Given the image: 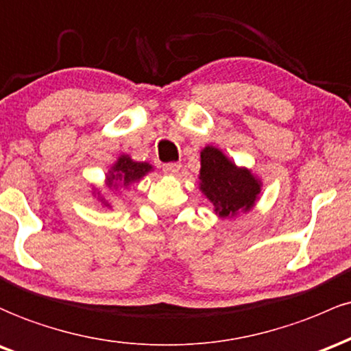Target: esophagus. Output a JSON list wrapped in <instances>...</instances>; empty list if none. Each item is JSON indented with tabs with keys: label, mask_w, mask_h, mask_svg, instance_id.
Listing matches in <instances>:
<instances>
[{
	"label": "esophagus",
	"mask_w": 351,
	"mask_h": 351,
	"mask_svg": "<svg viewBox=\"0 0 351 351\" xmlns=\"http://www.w3.org/2000/svg\"><path fill=\"white\" fill-rule=\"evenodd\" d=\"M162 171L165 174L169 176H177L180 171V164L179 162H169V164H164L162 165Z\"/></svg>",
	"instance_id": "esophagus-1"
}]
</instances>
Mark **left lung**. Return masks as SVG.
Returning a JSON list of instances; mask_svg holds the SVG:
<instances>
[{
    "instance_id": "1",
    "label": "left lung",
    "mask_w": 351,
    "mask_h": 351,
    "mask_svg": "<svg viewBox=\"0 0 351 351\" xmlns=\"http://www.w3.org/2000/svg\"><path fill=\"white\" fill-rule=\"evenodd\" d=\"M200 191L214 204L220 217H234L254 207L261 194V180L247 169H239L222 151L207 145L200 152Z\"/></svg>"
}]
</instances>
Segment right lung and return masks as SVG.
<instances>
[{
    "label": "right lung",
    "mask_w": 351,
    "mask_h": 351,
    "mask_svg": "<svg viewBox=\"0 0 351 351\" xmlns=\"http://www.w3.org/2000/svg\"><path fill=\"white\" fill-rule=\"evenodd\" d=\"M149 171H152V165H149L147 162H136L129 156H121L117 159V162L114 164V167L109 171L106 182H108L109 189H117L119 184L121 186H131L132 182H137L139 179H143ZM101 202L104 206H108V202L104 199H101Z\"/></svg>",
    "instance_id": "1"
}]
</instances>
